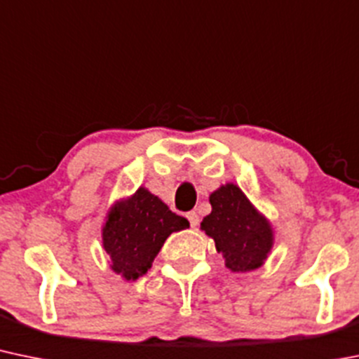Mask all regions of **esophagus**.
<instances>
[{
    "mask_svg": "<svg viewBox=\"0 0 359 359\" xmlns=\"http://www.w3.org/2000/svg\"><path fill=\"white\" fill-rule=\"evenodd\" d=\"M187 219H189V223H191L192 228H196L199 224V216H198V212H196V211H189L187 212Z\"/></svg>",
    "mask_w": 359,
    "mask_h": 359,
    "instance_id": "1",
    "label": "esophagus"
}]
</instances>
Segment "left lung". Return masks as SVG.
I'll return each mask as SVG.
<instances>
[{"label": "left lung", "instance_id": "left-lung-1", "mask_svg": "<svg viewBox=\"0 0 359 359\" xmlns=\"http://www.w3.org/2000/svg\"><path fill=\"white\" fill-rule=\"evenodd\" d=\"M211 212L201 230L215 240L224 266L233 273H249L261 267L274 243L269 219L235 184L228 182L211 192Z\"/></svg>", "mask_w": 359, "mask_h": 359}]
</instances>
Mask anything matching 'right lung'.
<instances>
[{
	"instance_id": "add662e5",
	"label": "right lung",
	"mask_w": 359,
	"mask_h": 359,
	"mask_svg": "<svg viewBox=\"0 0 359 359\" xmlns=\"http://www.w3.org/2000/svg\"><path fill=\"white\" fill-rule=\"evenodd\" d=\"M186 228V218L172 212L147 187H140L110 208L102 226V243L114 273L126 281H136L148 273L165 240Z\"/></svg>"
}]
</instances>
